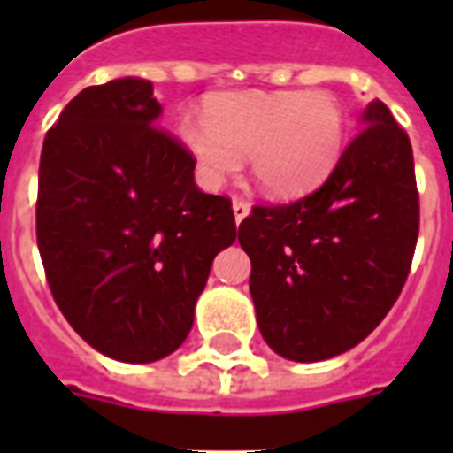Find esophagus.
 Returning a JSON list of instances; mask_svg holds the SVG:
<instances>
[{"label":"esophagus","mask_w":453,"mask_h":453,"mask_svg":"<svg viewBox=\"0 0 453 453\" xmlns=\"http://www.w3.org/2000/svg\"><path fill=\"white\" fill-rule=\"evenodd\" d=\"M233 211H234V220H237V223H242V220L249 216V204L242 197H234L233 199Z\"/></svg>","instance_id":"obj_1"}]
</instances>
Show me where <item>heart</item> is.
I'll list each match as a JSON object with an SVG mask.
<instances>
[{
    "instance_id": "obj_1",
    "label": "heart",
    "mask_w": 453,
    "mask_h": 453,
    "mask_svg": "<svg viewBox=\"0 0 453 453\" xmlns=\"http://www.w3.org/2000/svg\"><path fill=\"white\" fill-rule=\"evenodd\" d=\"M180 138L209 185L226 183L249 157L251 173L275 197L317 185L341 157L345 115L329 91L227 94L185 117Z\"/></svg>"
}]
</instances>
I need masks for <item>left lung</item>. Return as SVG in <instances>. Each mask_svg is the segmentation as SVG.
Segmentation results:
<instances>
[{
    "label": "left lung",
    "instance_id": "8db88e82",
    "mask_svg": "<svg viewBox=\"0 0 453 453\" xmlns=\"http://www.w3.org/2000/svg\"><path fill=\"white\" fill-rule=\"evenodd\" d=\"M317 190L256 204L240 223L249 289L265 343L294 362L350 350L390 312L418 240V190L407 131L383 101Z\"/></svg>",
    "mask_w": 453,
    "mask_h": 453
}]
</instances>
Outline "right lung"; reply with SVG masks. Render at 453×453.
I'll list each match as a JSON object with an SVG mask.
<instances>
[{
  "label": "right lung",
  "instance_id": "1",
  "mask_svg": "<svg viewBox=\"0 0 453 453\" xmlns=\"http://www.w3.org/2000/svg\"><path fill=\"white\" fill-rule=\"evenodd\" d=\"M145 80H112L67 103L39 159L37 247L53 301L103 355L166 357L192 329L233 202L195 185V157L157 127Z\"/></svg>",
  "mask_w": 453,
  "mask_h": 453
}]
</instances>
